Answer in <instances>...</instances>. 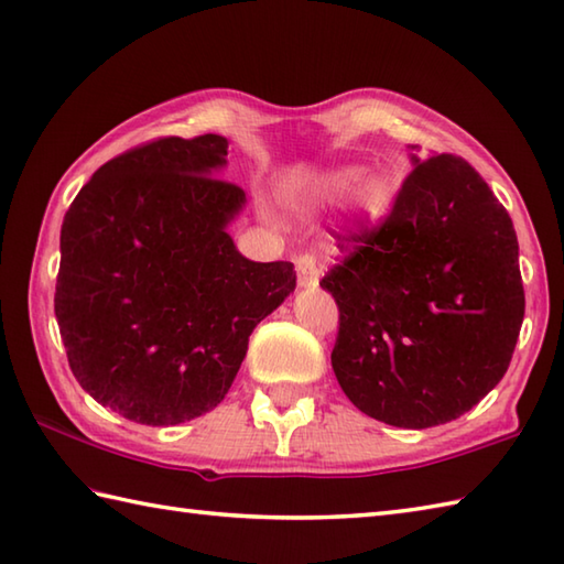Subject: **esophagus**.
<instances>
[{"instance_id": "34e87169", "label": "esophagus", "mask_w": 564, "mask_h": 564, "mask_svg": "<svg viewBox=\"0 0 564 564\" xmlns=\"http://www.w3.org/2000/svg\"><path fill=\"white\" fill-rule=\"evenodd\" d=\"M294 270H296L299 286H304V290H314L318 280H321L318 262H316L314 256H308V252H304V256H299L294 260Z\"/></svg>"}]
</instances>
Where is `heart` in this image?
<instances>
[{
    "label": "heart",
    "instance_id": "b5f03b06",
    "mask_svg": "<svg viewBox=\"0 0 564 564\" xmlns=\"http://www.w3.org/2000/svg\"><path fill=\"white\" fill-rule=\"evenodd\" d=\"M348 197L350 214L360 221L377 224L389 214L397 199V182L387 172L365 175L362 165H343L321 172L304 189L306 209H324Z\"/></svg>",
    "mask_w": 564,
    "mask_h": 564
}]
</instances>
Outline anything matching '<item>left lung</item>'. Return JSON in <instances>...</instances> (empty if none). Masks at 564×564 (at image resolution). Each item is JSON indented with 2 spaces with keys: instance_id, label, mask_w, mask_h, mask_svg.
I'll list each match as a JSON object with an SVG mask.
<instances>
[{
  "instance_id": "1",
  "label": "left lung",
  "mask_w": 564,
  "mask_h": 564,
  "mask_svg": "<svg viewBox=\"0 0 564 564\" xmlns=\"http://www.w3.org/2000/svg\"><path fill=\"white\" fill-rule=\"evenodd\" d=\"M338 248L321 280L338 304L330 365L362 413L431 429L499 384L525 312L519 240L467 160L413 155L392 212Z\"/></svg>"
}]
</instances>
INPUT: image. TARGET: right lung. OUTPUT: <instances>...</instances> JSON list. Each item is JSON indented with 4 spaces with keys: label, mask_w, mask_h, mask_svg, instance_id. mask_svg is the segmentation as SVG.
<instances>
[{
    "label": "right lung",
    "mask_w": 564,
    "mask_h": 564,
    "mask_svg": "<svg viewBox=\"0 0 564 564\" xmlns=\"http://www.w3.org/2000/svg\"><path fill=\"white\" fill-rule=\"evenodd\" d=\"M228 141L163 135L101 165L61 228L55 318L79 387L145 426L221 404L292 262H252L226 234L246 192L212 177Z\"/></svg>",
    "instance_id": "add662e5"
}]
</instances>
